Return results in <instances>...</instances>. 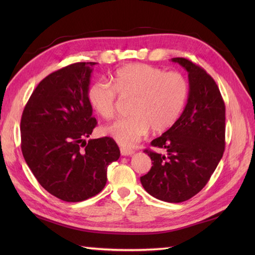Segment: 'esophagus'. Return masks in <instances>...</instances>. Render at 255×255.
<instances>
[{
	"label": "esophagus",
	"instance_id": "34e87169",
	"mask_svg": "<svg viewBox=\"0 0 255 255\" xmlns=\"http://www.w3.org/2000/svg\"><path fill=\"white\" fill-rule=\"evenodd\" d=\"M121 153L122 155L124 156H127V155H131L134 153L133 150H130V149H126V148H121Z\"/></svg>",
	"mask_w": 255,
	"mask_h": 255
}]
</instances>
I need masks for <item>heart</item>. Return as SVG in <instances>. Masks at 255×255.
Masks as SVG:
<instances>
[{"mask_svg": "<svg viewBox=\"0 0 255 255\" xmlns=\"http://www.w3.org/2000/svg\"><path fill=\"white\" fill-rule=\"evenodd\" d=\"M112 84L95 81L88 91L92 107L110 121L116 115L118 97L131 100L130 116L103 129L123 148H132L150 128L162 132L174 125L186 104L188 82L180 72L164 70L145 63H131L117 69L111 78Z\"/></svg>", "mask_w": 255, "mask_h": 255, "instance_id": "1", "label": "heart"}]
</instances>
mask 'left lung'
<instances>
[{
  "label": "left lung",
  "mask_w": 255,
  "mask_h": 255,
  "mask_svg": "<svg viewBox=\"0 0 255 255\" xmlns=\"http://www.w3.org/2000/svg\"><path fill=\"white\" fill-rule=\"evenodd\" d=\"M188 73V99L177 122L145 149L152 166L140 177L151 196L182 203L199 193L213 175L225 151L226 107L218 85L197 64L173 58Z\"/></svg>",
  "instance_id": "8db88e82"
}]
</instances>
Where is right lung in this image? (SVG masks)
I'll list each match as a JSON object with an SVG mask.
<instances>
[{
	"label": "right lung",
	"mask_w": 255,
	"mask_h": 255,
	"mask_svg": "<svg viewBox=\"0 0 255 255\" xmlns=\"http://www.w3.org/2000/svg\"><path fill=\"white\" fill-rule=\"evenodd\" d=\"M95 64L77 62L48 75L21 115L27 165L48 193L69 203L99 194L107 181V166L121 155L110 137L85 140L97 124L88 97Z\"/></svg>",
	"instance_id": "obj_1"
}]
</instances>
